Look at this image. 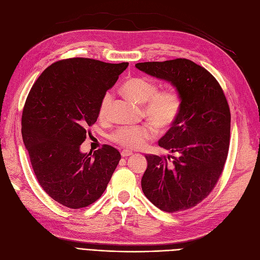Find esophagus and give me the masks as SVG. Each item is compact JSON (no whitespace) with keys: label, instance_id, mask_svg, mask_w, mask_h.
Returning a JSON list of instances; mask_svg holds the SVG:
<instances>
[{"label":"esophagus","instance_id":"esophagus-1","mask_svg":"<svg viewBox=\"0 0 260 260\" xmlns=\"http://www.w3.org/2000/svg\"><path fill=\"white\" fill-rule=\"evenodd\" d=\"M131 155H132V152L128 151V149H123V151L121 152L122 157H128V156H131Z\"/></svg>","mask_w":260,"mask_h":260}]
</instances>
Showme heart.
Wrapping results in <instances>:
<instances>
[{
  "mask_svg": "<svg viewBox=\"0 0 260 260\" xmlns=\"http://www.w3.org/2000/svg\"><path fill=\"white\" fill-rule=\"evenodd\" d=\"M123 92L138 102L144 104L143 114L158 131L168 130L177 121L182 107V99L176 88L158 91V85L144 78L133 77L122 85ZM113 103V94L105 93L101 100L99 117L107 119ZM152 125V126H153ZM151 124L125 125L118 128L111 135L112 142L127 149H140L155 137V129Z\"/></svg>",
  "mask_w": 260,
  "mask_h": 260,
  "instance_id": "heart-1",
  "label": "heart"
}]
</instances>
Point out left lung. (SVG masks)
Listing matches in <instances>:
<instances>
[{
  "label": "left lung",
  "instance_id": "8db88e82",
  "mask_svg": "<svg viewBox=\"0 0 260 260\" xmlns=\"http://www.w3.org/2000/svg\"><path fill=\"white\" fill-rule=\"evenodd\" d=\"M136 67L170 82L182 99L177 121L158 141L178 156L146 155L142 191L164 211L192 208L207 198L222 174L230 144L229 104L216 78L190 59L138 62Z\"/></svg>",
  "mask_w": 260,
  "mask_h": 260
}]
</instances>
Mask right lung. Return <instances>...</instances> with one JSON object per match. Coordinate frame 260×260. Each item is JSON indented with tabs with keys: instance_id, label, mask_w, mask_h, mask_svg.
<instances>
[{
	"instance_id": "obj_1",
	"label": "right lung",
	"mask_w": 260,
	"mask_h": 260,
	"mask_svg": "<svg viewBox=\"0 0 260 260\" xmlns=\"http://www.w3.org/2000/svg\"><path fill=\"white\" fill-rule=\"evenodd\" d=\"M128 62L61 59L46 68L23 106L21 135L43 190L66 207L79 209L106 190L121 156L111 145L80 152L86 128L95 123L101 100Z\"/></svg>"
}]
</instances>
